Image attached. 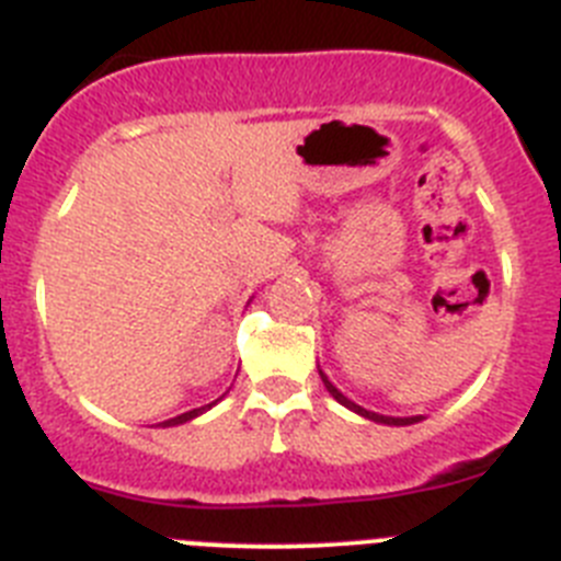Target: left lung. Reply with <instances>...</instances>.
I'll use <instances>...</instances> for the list:
<instances>
[{
	"label": "left lung",
	"mask_w": 561,
	"mask_h": 561,
	"mask_svg": "<svg viewBox=\"0 0 561 561\" xmlns=\"http://www.w3.org/2000/svg\"><path fill=\"white\" fill-rule=\"evenodd\" d=\"M320 376H323V385H325V390H329V393L334 396V399L340 401V404H345V408H348V410H354V413L365 415V419H370V421H379V424H393V427H404V424H415V421H421V419H424V415H413V419H393V415H379V413H370V410H365V408H359V404H354V401H351L348 396H342L340 390H336L334 385H331V381H329V376H325L323 370H320Z\"/></svg>",
	"instance_id": "left-lung-1"
}]
</instances>
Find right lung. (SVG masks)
<instances>
[{"label": "right lung", "instance_id": "right-lung-1", "mask_svg": "<svg viewBox=\"0 0 561 561\" xmlns=\"http://www.w3.org/2000/svg\"><path fill=\"white\" fill-rule=\"evenodd\" d=\"M207 408H210V404H207ZM207 408L191 410V413H182V415H176V419H168V421H162V427H173V424H185V421H191V419H196V415H199V413H205Z\"/></svg>", "mask_w": 561, "mask_h": 561}]
</instances>
